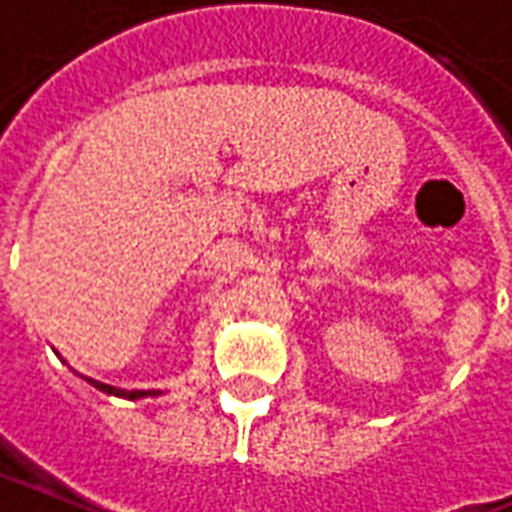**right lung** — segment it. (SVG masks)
Instances as JSON below:
<instances>
[{
    "mask_svg": "<svg viewBox=\"0 0 512 512\" xmlns=\"http://www.w3.org/2000/svg\"><path fill=\"white\" fill-rule=\"evenodd\" d=\"M58 354V351H56ZM88 384L96 386L99 392H107V395H115V397H128V400H142V397H155V395H161V389H117V386H109L104 384V381H96V378H85Z\"/></svg>",
    "mask_w": 512,
    "mask_h": 512,
    "instance_id": "1",
    "label": "right lung"
}]
</instances>
